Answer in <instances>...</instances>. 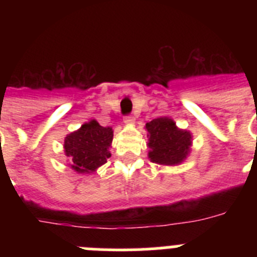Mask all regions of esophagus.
Segmentation results:
<instances>
[{
	"instance_id": "obj_1",
	"label": "esophagus",
	"mask_w": 257,
	"mask_h": 257,
	"mask_svg": "<svg viewBox=\"0 0 257 257\" xmlns=\"http://www.w3.org/2000/svg\"><path fill=\"white\" fill-rule=\"evenodd\" d=\"M123 121H124V123L130 124V126L135 124V118H134L133 115H127V117H124Z\"/></svg>"
}]
</instances>
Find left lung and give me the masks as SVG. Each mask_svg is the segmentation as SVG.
Here are the masks:
<instances>
[{
	"label": "left lung",
	"mask_w": 257,
	"mask_h": 257,
	"mask_svg": "<svg viewBox=\"0 0 257 257\" xmlns=\"http://www.w3.org/2000/svg\"><path fill=\"white\" fill-rule=\"evenodd\" d=\"M148 131V158L151 162L162 166L183 163L190 154L192 133L176 126L170 117H160L145 124Z\"/></svg>",
	"instance_id": "obj_1"
}]
</instances>
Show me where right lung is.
I'll return each mask as SVG.
<instances>
[{
    "label": "right lung",
    "instance_id": "1",
    "mask_svg": "<svg viewBox=\"0 0 257 257\" xmlns=\"http://www.w3.org/2000/svg\"><path fill=\"white\" fill-rule=\"evenodd\" d=\"M112 127H103L96 119L85 122L64 139V153L69 167L78 174H94L110 157Z\"/></svg>",
    "mask_w": 257,
    "mask_h": 257
}]
</instances>
